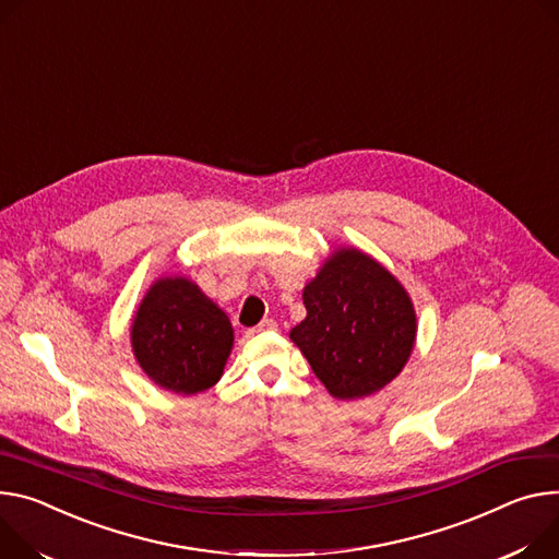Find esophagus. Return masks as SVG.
Returning a JSON list of instances; mask_svg holds the SVG:
<instances>
[{
  "mask_svg": "<svg viewBox=\"0 0 559 559\" xmlns=\"http://www.w3.org/2000/svg\"><path fill=\"white\" fill-rule=\"evenodd\" d=\"M276 328H278V325H276L274 319H265V321H261L257 328L249 330V334H257V332H274Z\"/></svg>",
  "mask_w": 559,
  "mask_h": 559,
  "instance_id": "1",
  "label": "esophagus"
}]
</instances>
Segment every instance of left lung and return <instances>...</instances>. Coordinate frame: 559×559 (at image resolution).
<instances>
[{
  "label": "left lung",
  "instance_id": "obj_1",
  "mask_svg": "<svg viewBox=\"0 0 559 559\" xmlns=\"http://www.w3.org/2000/svg\"><path fill=\"white\" fill-rule=\"evenodd\" d=\"M308 317L289 338L336 399L379 392L408 364L417 314L403 285L368 253L332 251L302 289Z\"/></svg>",
  "mask_w": 559,
  "mask_h": 559
}]
</instances>
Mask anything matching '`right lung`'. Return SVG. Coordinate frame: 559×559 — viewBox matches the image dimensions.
<instances>
[{"mask_svg": "<svg viewBox=\"0 0 559 559\" xmlns=\"http://www.w3.org/2000/svg\"><path fill=\"white\" fill-rule=\"evenodd\" d=\"M231 345L227 314L182 276H165L151 285L131 325L140 368L176 394L205 392L218 383Z\"/></svg>", "mask_w": 559, "mask_h": 559, "instance_id": "right-lung-1", "label": "right lung"}]
</instances>
